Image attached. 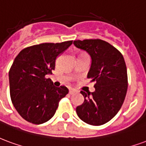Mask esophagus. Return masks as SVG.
I'll return each instance as SVG.
<instances>
[{
	"instance_id": "1",
	"label": "esophagus",
	"mask_w": 146,
	"mask_h": 146,
	"mask_svg": "<svg viewBox=\"0 0 146 146\" xmlns=\"http://www.w3.org/2000/svg\"><path fill=\"white\" fill-rule=\"evenodd\" d=\"M74 92H75V90H74V89H70V90H69V94H70V95L74 94Z\"/></svg>"
}]
</instances>
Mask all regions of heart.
Masks as SVG:
<instances>
[{
	"instance_id": "heart-1",
	"label": "heart",
	"mask_w": 146,
	"mask_h": 146,
	"mask_svg": "<svg viewBox=\"0 0 146 146\" xmlns=\"http://www.w3.org/2000/svg\"><path fill=\"white\" fill-rule=\"evenodd\" d=\"M81 55H87V54H82Z\"/></svg>"
}]
</instances>
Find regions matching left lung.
Instances as JSON below:
<instances>
[{
    "instance_id": "obj_1",
    "label": "left lung",
    "mask_w": 146,
    "mask_h": 146,
    "mask_svg": "<svg viewBox=\"0 0 146 146\" xmlns=\"http://www.w3.org/2000/svg\"><path fill=\"white\" fill-rule=\"evenodd\" d=\"M74 46L90 55L92 64L87 77L94 82L95 92L81 91L84 103L76 108L86 124L107 123L121 108L127 90V74L124 57L117 49L100 39L74 40Z\"/></svg>"
}]
</instances>
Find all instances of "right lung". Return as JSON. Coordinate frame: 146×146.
Returning a JSON list of instances; mask_svg holds the SVG:
<instances>
[{
	"label": "right lung",
	"instance_id": "add662e5",
	"mask_svg": "<svg viewBox=\"0 0 146 146\" xmlns=\"http://www.w3.org/2000/svg\"><path fill=\"white\" fill-rule=\"evenodd\" d=\"M72 44V40L31 46L15 57L9 71L11 100L25 121L35 124L48 121L68 93L66 86L55 87L46 76L52 74L57 57Z\"/></svg>",
	"mask_w": 146,
	"mask_h": 146
}]
</instances>
